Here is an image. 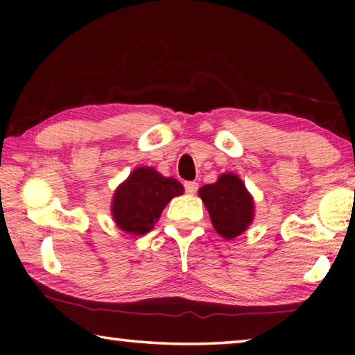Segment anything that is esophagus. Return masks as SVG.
Returning <instances> with one entry per match:
<instances>
[{"instance_id": "1", "label": "esophagus", "mask_w": 355, "mask_h": 355, "mask_svg": "<svg viewBox=\"0 0 355 355\" xmlns=\"http://www.w3.org/2000/svg\"><path fill=\"white\" fill-rule=\"evenodd\" d=\"M184 189H186L187 193H196L197 189H198V184L193 182V181H186V182H184Z\"/></svg>"}]
</instances>
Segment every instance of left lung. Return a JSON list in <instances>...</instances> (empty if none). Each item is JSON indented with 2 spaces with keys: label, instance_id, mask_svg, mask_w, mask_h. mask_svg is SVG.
I'll list each match as a JSON object with an SVG mask.
<instances>
[{
  "label": "left lung",
  "instance_id": "1",
  "mask_svg": "<svg viewBox=\"0 0 355 355\" xmlns=\"http://www.w3.org/2000/svg\"><path fill=\"white\" fill-rule=\"evenodd\" d=\"M215 230L226 239L242 234L254 218V202L236 174H223L215 184L200 189Z\"/></svg>",
  "mask_w": 355,
  "mask_h": 355
}]
</instances>
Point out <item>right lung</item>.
<instances>
[{
    "mask_svg": "<svg viewBox=\"0 0 355 355\" xmlns=\"http://www.w3.org/2000/svg\"><path fill=\"white\" fill-rule=\"evenodd\" d=\"M182 192L178 179L163 178L153 168L135 169L114 193L116 225L129 234L142 236L155 226L166 203Z\"/></svg>",
    "mask_w": 355,
    "mask_h": 355,
    "instance_id": "add662e5",
    "label": "right lung"
}]
</instances>
